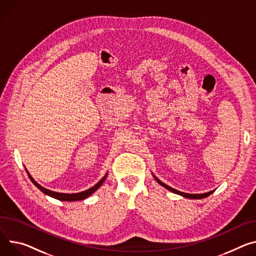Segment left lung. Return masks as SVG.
<instances>
[{"instance_id":"8db88e82","label":"left lung","mask_w":256,"mask_h":256,"mask_svg":"<svg viewBox=\"0 0 256 256\" xmlns=\"http://www.w3.org/2000/svg\"><path fill=\"white\" fill-rule=\"evenodd\" d=\"M152 174H153L154 178L157 180V182L160 184L162 186V187H164V188L168 189V191H170V192H172V193H176V194H178V195H180V196H182V197H184V198H189V199H203V198H205V197H208L209 195L212 194V193L214 192V190H212V191H209V192H207V193H202V194H189V193H184V192H180V191H178V190H176V189L170 187V186H168V184H164V182H162L156 176H154L153 172H152Z\"/></svg>"}]
</instances>
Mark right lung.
Instances as JSON below:
<instances>
[{"mask_svg":"<svg viewBox=\"0 0 256 256\" xmlns=\"http://www.w3.org/2000/svg\"><path fill=\"white\" fill-rule=\"evenodd\" d=\"M26 172H28V174L30 180L34 182V184L36 186V187H38L44 194L48 195V196H50V197H53V198H55V199H58V200H60V201H78V200H84V199L88 198V196H90L92 193H95V192L101 187V186L103 184V182H105L106 178H107V174H108V172H106V174H105L95 186H92V188H90V189H88V190H86V191H82V192H80V193L67 194V193L54 192V191H51V190H49V189L44 188L42 186H40V184H38V182L34 180V178L30 176V174L28 170H26Z\"/></svg>","mask_w":256,"mask_h":256,"instance_id":"obj_1","label":"right lung"}]
</instances>
